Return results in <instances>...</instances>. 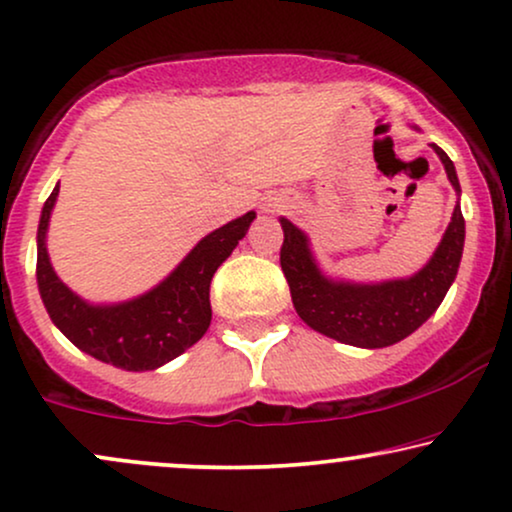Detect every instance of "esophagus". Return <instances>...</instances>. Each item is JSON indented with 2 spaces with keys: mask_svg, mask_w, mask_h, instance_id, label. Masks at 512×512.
I'll list each match as a JSON object with an SVG mask.
<instances>
[{
  "mask_svg": "<svg viewBox=\"0 0 512 512\" xmlns=\"http://www.w3.org/2000/svg\"><path fill=\"white\" fill-rule=\"evenodd\" d=\"M276 208H281L276 198L274 200H267V203H264V210H276Z\"/></svg>",
  "mask_w": 512,
  "mask_h": 512,
  "instance_id": "obj_1",
  "label": "esophagus"
}]
</instances>
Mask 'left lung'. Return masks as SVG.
Here are the masks:
<instances>
[{
	"label": "left lung",
	"instance_id": "1",
	"mask_svg": "<svg viewBox=\"0 0 512 512\" xmlns=\"http://www.w3.org/2000/svg\"><path fill=\"white\" fill-rule=\"evenodd\" d=\"M432 148L442 160L451 186L461 193L449 155L435 144ZM281 226V269L295 312L321 335L366 349L390 347L404 340L437 312L458 274L465 241V219L461 205H456L442 243L416 276L383 283H349L321 274L307 236L286 217H281Z\"/></svg>",
	"mask_w": 512,
	"mask_h": 512
}]
</instances>
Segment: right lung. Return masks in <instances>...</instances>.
Segmentation results:
<instances>
[{
	"mask_svg": "<svg viewBox=\"0 0 512 512\" xmlns=\"http://www.w3.org/2000/svg\"><path fill=\"white\" fill-rule=\"evenodd\" d=\"M56 196L58 184L44 203L37 229V286L58 331L82 352L125 371H153L196 345L210 328L212 276L248 234L255 212H245L205 236L148 293L129 302L89 304L56 276L49 262L47 229Z\"/></svg>",
	"mask_w": 512,
	"mask_h": 512,
	"instance_id": "add662e5",
	"label": "right lung"
}]
</instances>
